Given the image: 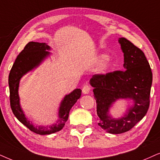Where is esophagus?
<instances>
[{
  "label": "esophagus",
  "instance_id": "esophagus-1",
  "mask_svg": "<svg viewBox=\"0 0 160 160\" xmlns=\"http://www.w3.org/2000/svg\"><path fill=\"white\" fill-rule=\"evenodd\" d=\"M82 93H83L84 94H88L90 92L89 86H88V85H85V86L82 87Z\"/></svg>",
  "mask_w": 160,
  "mask_h": 160
}]
</instances>
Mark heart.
I'll use <instances>...</instances> for the list:
<instances>
[{"instance_id":"heart-1","label":"heart","mask_w":160,"mask_h":160,"mask_svg":"<svg viewBox=\"0 0 160 160\" xmlns=\"http://www.w3.org/2000/svg\"><path fill=\"white\" fill-rule=\"evenodd\" d=\"M108 54H101L98 58V62L101 64L99 68V72L100 74H106L112 68V64L109 60H108Z\"/></svg>"}]
</instances>
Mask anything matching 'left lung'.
<instances>
[{"label":"left lung","mask_w":160,"mask_h":160,"mask_svg":"<svg viewBox=\"0 0 160 160\" xmlns=\"http://www.w3.org/2000/svg\"><path fill=\"white\" fill-rule=\"evenodd\" d=\"M118 43L124 56V71L93 75L89 83L94 89L98 125L109 134L126 132L140 121L148 110L152 85V72L142 50L125 38ZM127 101L120 117L114 118L110 111L118 100Z\"/></svg>","instance_id":"8db88e82"}]
</instances>
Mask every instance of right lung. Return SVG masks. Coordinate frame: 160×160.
<instances>
[{
	"instance_id": "obj_1",
	"label": "right lung",
	"mask_w": 160,
	"mask_h": 160,
	"mask_svg": "<svg viewBox=\"0 0 160 160\" xmlns=\"http://www.w3.org/2000/svg\"><path fill=\"white\" fill-rule=\"evenodd\" d=\"M52 48L46 43L29 42L18 54L9 75L10 106L16 118L30 131L40 135L51 134L63 128L68 118L71 108L81 96V89L76 88L66 94L58 108L55 122L46 125H35L26 116L21 105L18 89L20 81L24 75L37 68L46 59L51 56Z\"/></svg>"
}]
</instances>
